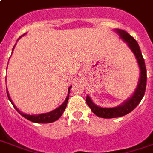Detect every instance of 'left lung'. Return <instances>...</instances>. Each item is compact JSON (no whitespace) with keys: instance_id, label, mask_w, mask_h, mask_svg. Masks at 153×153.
Instances as JSON below:
<instances>
[{"instance_id":"left-lung-1","label":"left lung","mask_w":153,"mask_h":153,"mask_svg":"<svg viewBox=\"0 0 153 153\" xmlns=\"http://www.w3.org/2000/svg\"><path fill=\"white\" fill-rule=\"evenodd\" d=\"M122 38V39L126 42L129 47L131 49L133 53L135 54L136 60L138 61L139 67L141 70V76L139 79V82L137 85L135 93L133 94L131 98L128 99L126 103H124L120 106L114 108H101L95 105L91 100V98L88 96L86 98V102L88 103L89 108L97 116L104 119H111V118H117L124 116L127 114L131 113L136 107L140 103L141 99L143 98L145 91H146V69L145 65V61L141 55L140 47L138 45V43L136 40L131 36L126 31H124L121 29H115Z\"/></svg>"}]
</instances>
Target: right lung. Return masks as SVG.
Listing matches in <instances>:
<instances>
[{
	"mask_svg": "<svg viewBox=\"0 0 153 153\" xmlns=\"http://www.w3.org/2000/svg\"><path fill=\"white\" fill-rule=\"evenodd\" d=\"M25 34V33H24ZM23 34V35H24ZM21 38V37H20ZM19 38V39H20ZM13 49H14V47H13ZM12 49V50H13ZM71 88V86L69 88V93H70V89ZM7 96H8V98H9V100L11 101V103H12V100H11V98L9 97V94H8V92H7ZM69 93H68V96L66 97L65 98V102L61 105H60V107L58 108H56L55 110H53V111H51V112L49 113H46V114H38V115H30V114H23V113L20 112L18 109H17V108L15 107V105L12 103V105L14 106V108H16V110H17V112L19 113L20 114H21L22 116H23L24 118H26L27 120H30L32 122H34V123H51V122H54L55 120H57L62 115V114L65 111V108H66V105H67V102H68V99H69Z\"/></svg>",
	"mask_w": 153,
	"mask_h": 153,
	"instance_id": "add662e5",
	"label": "right lung"
}]
</instances>
